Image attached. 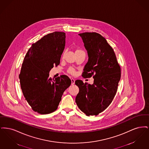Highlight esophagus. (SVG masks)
Wrapping results in <instances>:
<instances>
[{
  "instance_id": "esophagus-1",
  "label": "esophagus",
  "mask_w": 149,
  "mask_h": 149,
  "mask_svg": "<svg viewBox=\"0 0 149 149\" xmlns=\"http://www.w3.org/2000/svg\"><path fill=\"white\" fill-rule=\"evenodd\" d=\"M71 85H74L75 83V79L73 78H71Z\"/></svg>"
}]
</instances>
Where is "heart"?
<instances>
[{
  "label": "heart",
  "mask_w": 149,
  "mask_h": 149,
  "mask_svg": "<svg viewBox=\"0 0 149 149\" xmlns=\"http://www.w3.org/2000/svg\"><path fill=\"white\" fill-rule=\"evenodd\" d=\"M80 51H82V50H80V49H76V50H75V54H77V53L79 52ZM68 72L71 74L72 75H74L76 73L75 70L74 68H69L68 69Z\"/></svg>",
  "instance_id": "obj_1"
}]
</instances>
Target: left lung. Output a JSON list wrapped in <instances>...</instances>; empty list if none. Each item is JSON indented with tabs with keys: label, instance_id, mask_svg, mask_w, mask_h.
Returning <instances> with one entry per match:
<instances>
[{
	"label": "left lung",
	"instance_id": "obj_1",
	"mask_svg": "<svg viewBox=\"0 0 149 149\" xmlns=\"http://www.w3.org/2000/svg\"><path fill=\"white\" fill-rule=\"evenodd\" d=\"M84 43L88 61L82 77L91 78L94 83H84L77 80L79 88L75 102L79 108L86 116H97L112 102L120 79V68L113 49L105 38L96 32L79 34Z\"/></svg>",
	"mask_w": 149,
	"mask_h": 149
}]
</instances>
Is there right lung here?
<instances>
[{"instance_id": "1", "label": "right lung", "mask_w": 149, "mask_h": 149, "mask_svg": "<svg viewBox=\"0 0 149 149\" xmlns=\"http://www.w3.org/2000/svg\"><path fill=\"white\" fill-rule=\"evenodd\" d=\"M65 33L54 32L32 45L24 57L19 75L23 94L38 113L56 111L64 91L71 85L68 76L52 79L49 72L60 64L65 46Z\"/></svg>"}]
</instances>
